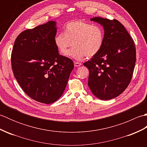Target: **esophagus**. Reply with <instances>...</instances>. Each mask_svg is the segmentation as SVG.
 Masks as SVG:
<instances>
[{"mask_svg":"<svg viewBox=\"0 0 147 147\" xmlns=\"http://www.w3.org/2000/svg\"><path fill=\"white\" fill-rule=\"evenodd\" d=\"M74 64L75 67H79L80 65H82V63H80V62H74Z\"/></svg>","mask_w":147,"mask_h":147,"instance_id":"esophagus-1","label":"esophagus"}]
</instances>
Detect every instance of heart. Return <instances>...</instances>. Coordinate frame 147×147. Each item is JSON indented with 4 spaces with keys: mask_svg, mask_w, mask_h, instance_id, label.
I'll list each match as a JSON object with an SVG mask.
<instances>
[{
    "mask_svg": "<svg viewBox=\"0 0 147 147\" xmlns=\"http://www.w3.org/2000/svg\"><path fill=\"white\" fill-rule=\"evenodd\" d=\"M55 44L62 55L67 53L72 45L73 48L68 52L69 57L81 61L97 54L104 43V30L99 25L75 20L65 26V33H59L55 37Z\"/></svg>",
    "mask_w": 147,
    "mask_h": 147,
    "instance_id": "1",
    "label": "heart"
}]
</instances>
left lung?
Instances as JSON below:
<instances>
[{
	"label": "left lung",
	"mask_w": 147,
	"mask_h": 147,
	"mask_svg": "<svg viewBox=\"0 0 147 147\" xmlns=\"http://www.w3.org/2000/svg\"><path fill=\"white\" fill-rule=\"evenodd\" d=\"M90 20L104 28V43L98 54L83 65L89 70L88 85L93 94L107 100L121 94L129 84L136 62L135 45L117 20L100 17Z\"/></svg>",
	"instance_id": "8db88e82"
}]
</instances>
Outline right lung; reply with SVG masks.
Segmentation results:
<instances>
[{"mask_svg": "<svg viewBox=\"0 0 147 147\" xmlns=\"http://www.w3.org/2000/svg\"><path fill=\"white\" fill-rule=\"evenodd\" d=\"M56 22L26 30L16 39L11 54L14 76L23 91L35 100L55 102L63 94L73 61L59 55L54 39Z\"/></svg>", "mask_w": 147, "mask_h": 147, "instance_id": "add662e5", "label": "right lung"}]
</instances>
